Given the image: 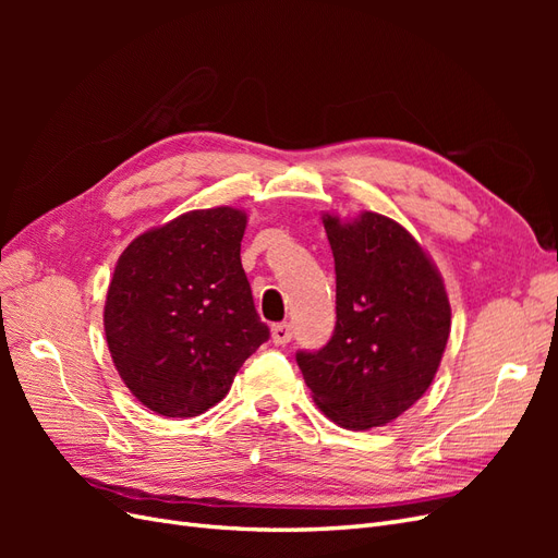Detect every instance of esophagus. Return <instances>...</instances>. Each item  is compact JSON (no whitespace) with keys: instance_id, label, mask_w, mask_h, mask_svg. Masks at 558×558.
I'll return each instance as SVG.
<instances>
[{"instance_id":"esophagus-1","label":"esophagus","mask_w":558,"mask_h":558,"mask_svg":"<svg viewBox=\"0 0 558 558\" xmlns=\"http://www.w3.org/2000/svg\"><path fill=\"white\" fill-rule=\"evenodd\" d=\"M291 326L289 324H275L272 326V342L275 344H289L291 342Z\"/></svg>"}]
</instances>
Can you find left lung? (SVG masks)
Instances as JSON below:
<instances>
[{"label": "left lung", "mask_w": 558, "mask_h": 558, "mask_svg": "<svg viewBox=\"0 0 558 558\" xmlns=\"http://www.w3.org/2000/svg\"><path fill=\"white\" fill-rule=\"evenodd\" d=\"M335 258V330L298 351L312 398L351 430L386 426L428 391L451 330L445 283L428 253L393 218L324 214Z\"/></svg>", "instance_id": "left-lung-1"}]
</instances>
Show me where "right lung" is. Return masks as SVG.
<instances>
[{"label":"right lung","mask_w":558,"mask_h":558,"mask_svg":"<svg viewBox=\"0 0 558 558\" xmlns=\"http://www.w3.org/2000/svg\"><path fill=\"white\" fill-rule=\"evenodd\" d=\"M244 230L240 209H195L140 234L118 258L107 344L118 375L150 412H207L267 342L240 258Z\"/></svg>","instance_id":"1"}]
</instances>
